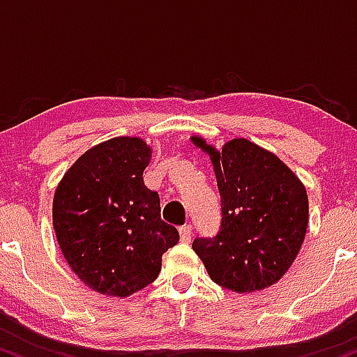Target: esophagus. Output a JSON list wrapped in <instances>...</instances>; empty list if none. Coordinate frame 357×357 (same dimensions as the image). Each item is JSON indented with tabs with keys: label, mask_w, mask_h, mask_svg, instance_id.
Returning <instances> with one entry per match:
<instances>
[{
	"label": "esophagus",
	"mask_w": 357,
	"mask_h": 357,
	"mask_svg": "<svg viewBox=\"0 0 357 357\" xmlns=\"http://www.w3.org/2000/svg\"><path fill=\"white\" fill-rule=\"evenodd\" d=\"M178 232H180V241L182 243H189L190 238H192V226L190 224H185V226L178 227Z\"/></svg>",
	"instance_id": "34e87169"
}]
</instances>
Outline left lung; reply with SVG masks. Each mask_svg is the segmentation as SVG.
Returning <instances> with one entry per match:
<instances>
[{"label":"left lung","instance_id":"obj_1","mask_svg":"<svg viewBox=\"0 0 357 357\" xmlns=\"http://www.w3.org/2000/svg\"><path fill=\"white\" fill-rule=\"evenodd\" d=\"M211 155L221 195V227L192 248L218 285L232 291L263 290L278 282L297 258L308 222L305 187L276 155L246 138L218 151L192 136Z\"/></svg>","mask_w":357,"mask_h":357}]
</instances>
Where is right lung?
<instances>
[{
	"instance_id": "right-lung-1",
	"label": "right lung",
	"mask_w": 357,
	"mask_h": 357,
	"mask_svg": "<svg viewBox=\"0 0 357 357\" xmlns=\"http://www.w3.org/2000/svg\"><path fill=\"white\" fill-rule=\"evenodd\" d=\"M151 150L119 136L91 148L54 195V229L63 258L99 294L128 297L155 282L178 231L162 221L160 197L143 182Z\"/></svg>"
}]
</instances>
